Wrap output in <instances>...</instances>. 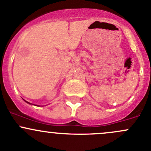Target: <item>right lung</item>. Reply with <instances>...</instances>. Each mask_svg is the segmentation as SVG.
I'll use <instances>...</instances> for the list:
<instances>
[{
    "instance_id": "1",
    "label": "right lung",
    "mask_w": 151,
    "mask_h": 151,
    "mask_svg": "<svg viewBox=\"0 0 151 151\" xmlns=\"http://www.w3.org/2000/svg\"><path fill=\"white\" fill-rule=\"evenodd\" d=\"M27 103H28V104H30V103H29V102H28V101H26Z\"/></svg>"
}]
</instances>
